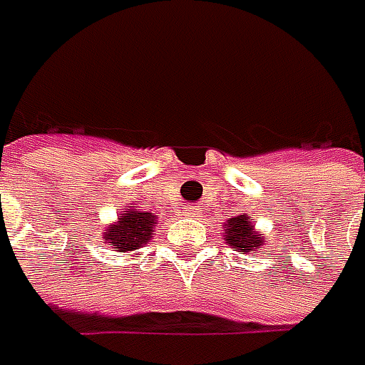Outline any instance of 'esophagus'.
I'll return each instance as SVG.
<instances>
[{
	"instance_id": "1",
	"label": "esophagus",
	"mask_w": 365,
	"mask_h": 365,
	"mask_svg": "<svg viewBox=\"0 0 365 365\" xmlns=\"http://www.w3.org/2000/svg\"><path fill=\"white\" fill-rule=\"evenodd\" d=\"M192 217H199V209H195V211H192Z\"/></svg>"
}]
</instances>
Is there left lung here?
I'll return each instance as SVG.
<instances>
[{
    "label": "left lung",
    "instance_id": "obj_1",
    "mask_svg": "<svg viewBox=\"0 0 365 365\" xmlns=\"http://www.w3.org/2000/svg\"><path fill=\"white\" fill-rule=\"evenodd\" d=\"M223 240H225V244L233 250H237V252L258 254V250L266 244L268 237L259 230H256L252 219L242 213V215H235V217L227 219L223 223Z\"/></svg>",
    "mask_w": 365,
    "mask_h": 365
}]
</instances>
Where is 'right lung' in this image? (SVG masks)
Instances as JSON below:
<instances>
[{
	"label": "right lung",
	"mask_w": 365,
	"mask_h": 365,
	"mask_svg": "<svg viewBox=\"0 0 365 365\" xmlns=\"http://www.w3.org/2000/svg\"><path fill=\"white\" fill-rule=\"evenodd\" d=\"M158 217L150 211H142L135 205H130L125 211H120L118 221L103 230V244L113 247L115 252L130 254L140 250L154 237V227Z\"/></svg>",
	"instance_id": "add662e5"
}]
</instances>
